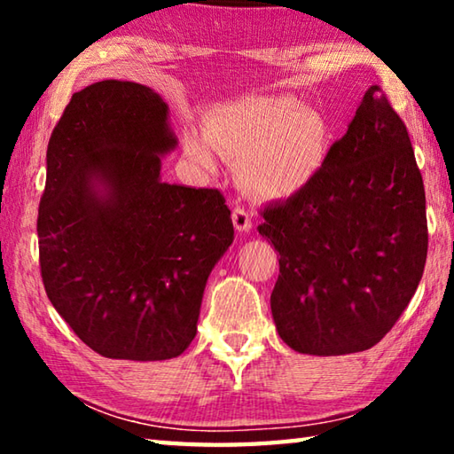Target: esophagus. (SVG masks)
Returning <instances> with one entry per match:
<instances>
[{
	"label": "esophagus",
	"mask_w": 454,
	"mask_h": 454,
	"mask_svg": "<svg viewBox=\"0 0 454 454\" xmlns=\"http://www.w3.org/2000/svg\"><path fill=\"white\" fill-rule=\"evenodd\" d=\"M232 222L238 232H248L252 228V216L250 212L244 208V206H236L234 212H232Z\"/></svg>",
	"instance_id": "esophagus-1"
}]
</instances>
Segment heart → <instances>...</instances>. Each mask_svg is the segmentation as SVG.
<instances>
[{"label": "heart", "instance_id": "heart-1", "mask_svg": "<svg viewBox=\"0 0 454 454\" xmlns=\"http://www.w3.org/2000/svg\"><path fill=\"white\" fill-rule=\"evenodd\" d=\"M184 148L204 170L216 168L220 153L242 158L240 180L252 194L288 198L318 172L326 126L292 98H242L214 107L206 134L188 132Z\"/></svg>", "mask_w": 454, "mask_h": 454}]
</instances>
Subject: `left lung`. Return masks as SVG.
<instances>
[{"label":"left lung","instance_id":"8db88e82","mask_svg":"<svg viewBox=\"0 0 454 454\" xmlns=\"http://www.w3.org/2000/svg\"><path fill=\"white\" fill-rule=\"evenodd\" d=\"M425 204L404 121L371 86L314 178L260 212L280 254L270 306L290 348L330 356L382 340L425 270Z\"/></svg>","mask_w":454,"mask_h":454}]
</instances>
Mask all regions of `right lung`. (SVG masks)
I'll list each match as a JSON object with an SVG mask.
<instances>
[{
	"instance_id": "add662e5",
	"label": "right lung",
	"mask_w": 454,
	"mask_h": 454,
	"mask_svg": "<svg viewBox=\"0 0 454 454\" xmlns=\"http://www.w3.org/2000/svg\"><path fill=\"white\" fill-rule=\"evenodd\" d=\"M174 145L164 99L120 80L75 91L50 137L37 210L43 288L106 358L180 356L234 240L220 190L160 180Z\"/></svg>"
}]
</instances>
